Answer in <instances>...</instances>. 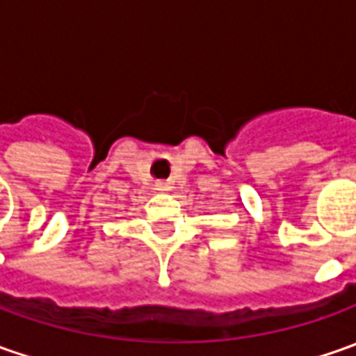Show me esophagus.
Wrapping results in <instances>:
<instances>
[{
	"instance_id": "34e87169",
	"label": "esophagus",
	"mask_w": 356,
	"mask_h": 356,
	"mask_svg": "<svg viewBox=\"0 0 356 356\" xmlns=\"http://www.w3.org/2000/svg\"><path fill=\"white\" fill-rule=\"evenodd\" d=\"M155 191H161V193H165V191H171V185H169L167 181H157V183H155Z\"/></svg>"
}]
</instances>
